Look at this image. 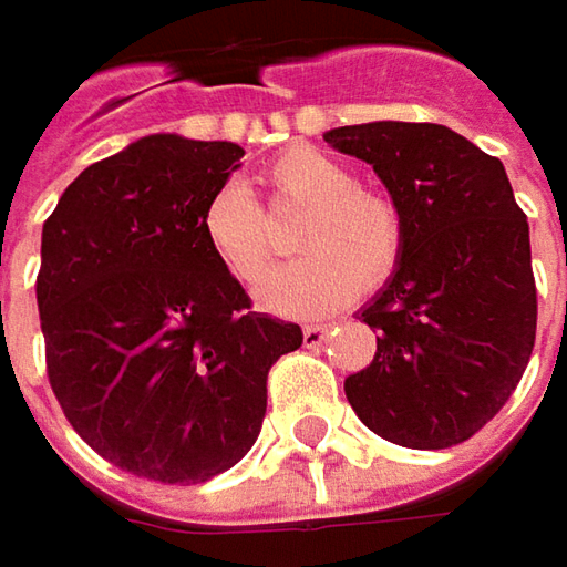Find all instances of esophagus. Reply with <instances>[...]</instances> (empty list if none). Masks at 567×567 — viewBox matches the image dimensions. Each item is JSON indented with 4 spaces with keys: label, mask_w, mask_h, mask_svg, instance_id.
Returning <instances> with one entry per match:
<instances>
[{
    "label": "esophagus",
    "mask_w": 567,
    "mask_h": 567,
    "mask_svg": "<svg viewBox=\"0 0 567 567\" xmlns=\"http://www.w3.org/2000/svg\"><path fill=\"white\" fill-rule=\"evenodd\" d=\"M331 334V324H306L302 328V343L306 347H321L324 340Z\"/></svg>",
    "instance_id": "obj_1"
}]
</instances>
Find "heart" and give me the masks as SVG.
I'll use <instances>...</instances> for the list:
<instances>
[{
  "mask_svg": "<svg viewBox=\"0 0 567 567\" xmlns=\"http://www.w3.org/2000/svg\"><path fill=\"white\" fill-rule=\"evenodd\" d=\"M268 210L306 207L293 249L306 251L261 287V306L277 316L321 318L350 306L362 290L384 287L403 261L406 224L384 192L357 186V173L312 144H296L261 169ZM198 233L217 268L255 287L277 255L271 220L251 192L224 183L207 195Z\"/></svg>",
  "mask_w": 567,
  "mask_h": 567,
  "instance_id": "heart-1",
  "label": "heart"
}]
</instances>
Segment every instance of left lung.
<instances>
[{
    "instance_id": "1",
    "label": "left lung",
    "mask_w": 567,
    "mask_h": 567,
    "mask_svg": "<svg viewBox=\"0 0 567 567\" xmlns=\"http://www.w3.org/2000/svg\"><path fill=\"white\" fill-rule=\"evenodd\" d=\"M324 142L372 164L406 224L401 268L362 309L379 350L343 381L347 401L394 445H461L508 403L534 353L530 227L508 173L435 122L343 125Z\"/></svg>"
}]
</instances>
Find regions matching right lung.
<instances>
[{"mask_svg":"<svg viewBox=\"0 0 567 567\" xmlns=\"http://www.w3.org/2000/svg\"><path fill=\"white\" fill-rule=\"evenodd\" d=\"M243 147L147 135L91 164L43 224L37 306L65 420L113 467L205 483L246 457L268 372L302 347L207 255L198 217Z\"/></svg>","mask_w":567,"mask_h":567,"instance_id":"right-lung-1","label":"right lung"}]
</instances>
